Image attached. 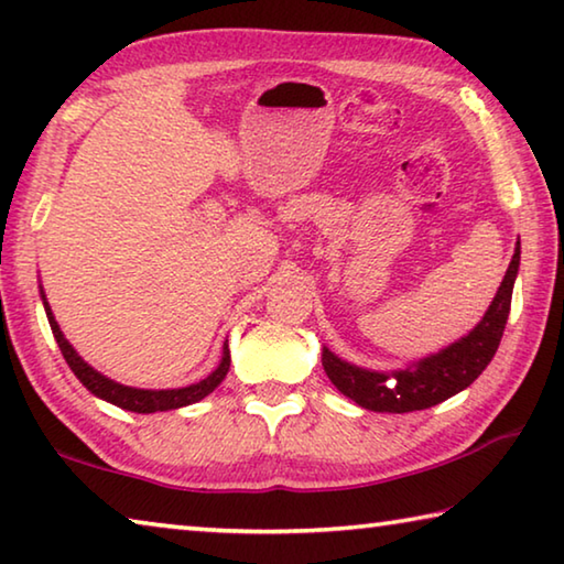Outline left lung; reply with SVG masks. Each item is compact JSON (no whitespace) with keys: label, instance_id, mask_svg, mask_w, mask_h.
<instances>
[{"label":"left lung","instance_id":"obj_1","mask_svg":"<svg viewBox=\"0 0 564 564\" xmlns=\"http://www.w3.org/2000/svg\"><path fill=\"white\" fill-rule=\"evenodd\" d=\"M518 269L520 243L514 248L510 269L505 273L498 295L492 299L485 318L477 323V328L445 350L420 360L415 368L398 370L393 376L373 373V370L350 366V362L333 356L328 348H323V368H326L330 383L346 398L356 400L360 408L378 410V413L425 410L460 393L488 368L495 350L500 346L505 323L510 316L512 285Z\"/></svg>","mask_w":564,"mask_h":564}]
</instances>
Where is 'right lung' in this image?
Here are the masks:
<instances>
[{
	"mask_svg": "<svg viewBox=\"0 0 564 564\" xmlns=\"http://www.w3.org/2000/svg\"><path fill=\"white\" fill-rule=\"evenodd\" d=\"M42 299H44V295H42ZM44 311H46V318H50L54 338H56V343H59L62 356H64L66 362H69L74 376L79 378L94 395L109 400V403L119 405L123 410H131V413H156V410H176V408L196 403V400L206 398L218 383H221V380L228 373V366H231V352H228V346H226L224 358H221V362H218V368L214 370V373L204 378V380H198V383H194V386H188V388L141 390V388L119 386V383H113V380H109L107 376L97 373V370L87 366V362L79 358V352H76L69 346V340L64 338V333L59 330V326H56V321L52 316V308H50V303H46V301H44Z\"/></svg>",
	"mask_w": 564,
	"mask_h": 564,
	"instance_id": "right-lung-1",
	"label": "right lung"
}]
</instances>
